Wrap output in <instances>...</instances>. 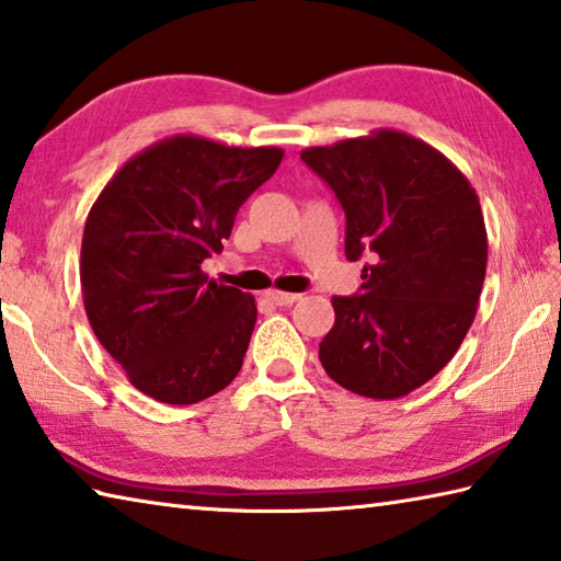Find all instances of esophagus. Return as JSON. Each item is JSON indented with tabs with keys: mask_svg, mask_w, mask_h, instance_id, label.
Instances as JSON below:
<instances>
[{
	"mask_svg": "<svg viewBox=\"0 0 561 561\" xmlns=\"http://www.w3.org/2000/svg\"><path fill=\"white\" fill-rule=\"evenodd\" d=\"M267 299L277 304V307H291V304L299 301L301 297H299V294H289V291L272 289V291H267Z\"/></svg>",
	"mask_w": 561,
	"mask_h": 561,
	"instance_id": "34e87169",
	"label": "esophagus"
}]
</instances>
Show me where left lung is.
<instances>
[{
    "label": "left lung",
    "mask_w": 561,
    "mask_h": 561,
    "mask_svg": "<svg viewBox=\"0 0 561 561\" xmlns=\"http://www.w3.org/2000/svg\"><path fill=\"white\" fill-rule=\"evenodd\" d=\"M345 210V257L370 260L360 294L333 297L319 343L329 378L370 400L430 382L476 319L488 236L476 188L442 151L397 129L301 151Z\"/></svg>",
    "instance_id": "left-lung-1"
}]
</instances>
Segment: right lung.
<instances>
[{
    "label": "right lung",
    "mask_w": 561,
    "mask_h": 561,
    "mask_svg": "<svg viewBox=\"0 0 561 561\" xmlns=\"http://www.w3.org/2000/svg\"><path fill=\"white\" fill-rule=\"evenodd\" d=\"M282 157L277 147L174 135L131 157L90 208L80 248L88 321L157 402H201L240 373L254 297L208 279L201 262L222 250Z\"/></svg>",
    "instance_id": "right-lung-1"
}]
</instances>
